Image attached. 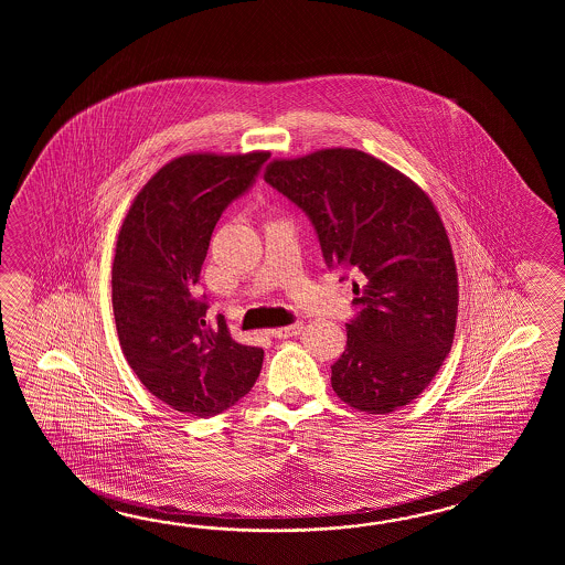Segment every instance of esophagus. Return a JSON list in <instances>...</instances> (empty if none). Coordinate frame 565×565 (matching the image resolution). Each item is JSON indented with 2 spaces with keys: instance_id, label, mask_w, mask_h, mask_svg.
Returning <instances> with one entry per match:
<instances>
[{
  "instance_id": "1",
  "label": "esophagus",
  "mask_w": 565,
  "mask_h": 565,
  "mask_svg": "<svg viewBox=\"0 0 565 565\" xmlns=\"http://www.w3.org/2000/svg\"><path fill=\"white\" fill-rule=\"evenodd\" d=\"M300 331H302V324L292 323L288 324V327H280V329L270 331V335L275 337V339H290V337L299 335Z\"/></svg>"
}]
</instances>
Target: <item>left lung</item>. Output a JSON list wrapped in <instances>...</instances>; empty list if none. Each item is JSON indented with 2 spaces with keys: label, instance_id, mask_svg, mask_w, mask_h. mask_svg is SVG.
Wrapping results in <instances>:
<instances>
[{
  "label": "left lung",
  "instance_id": "1",
  "mask_svg": "<svg viewBox=\"0 0 565 565\" xmlns=\"http://www.w3.org/2000/svg\"><path fill=\"white\" fill-rule=\"evenodd\" d=\"M265 180L311 220L324 265L355 273L348 345L331 385L351 408L387 414L424 392L457 327V266L420 188L358 149L278 159Z\"/></svg>",
  "mask_w": 565,
  "mask_h": 565
}]
</instances>
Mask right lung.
Returning a JSON list of instances; mask_svg holds the SVG:
<instances>
[{
    "mask_svg": "<svg viewBox=\"0 0 565 565\" xmlns=\"http://www.w3.org/2000/svg\"><path fill=\"white\" fill-rule=\"evenodd\" d=\"M270 153L173 159L137 193L113 263L120 348L141 384L178 412L216 416L253 390L263 348L241 345L226 321H205L195 295L222 212L254 185Z\"/></svg>",
    "mask_w": 565,
    "mask_h": 565,
    "instance_id": "1",
    "label": "right lung"
}]
</instances>
